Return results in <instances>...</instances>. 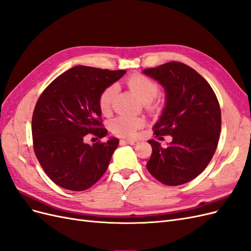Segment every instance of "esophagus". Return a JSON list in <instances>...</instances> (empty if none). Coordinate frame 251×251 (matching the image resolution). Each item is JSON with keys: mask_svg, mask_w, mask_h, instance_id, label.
Returning <instances> with one entry per match:
<instances>
[{"mask_svg": "<svg viewBox=\"0 0 251 251\" xmlns=\"http://www.w3.org/2000/svg\"><path fill=\"white\" fill-rule=\"evenodd\" d=\"M120 142H123V143H126V144H131V146H135V144H137V140H133V139H124V140H121Z\"/></svg>", "mask_w": 251, "mask_h": 251, "instance_id": "34e87169", "label": "esophagus"}]
</instances>
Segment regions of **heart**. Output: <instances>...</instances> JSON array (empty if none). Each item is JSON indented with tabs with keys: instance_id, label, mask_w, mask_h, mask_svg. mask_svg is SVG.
Returning a JSON list of instances; mask_svg holds the SVG:
<instances>
[{
	"instance_id": "obj_1",
	"label": "heart",
	"mask_w": 251,
	"mask_h": 251,
	"mask_svg": "<svg viewBox=\"0 0 251 251\" xmlns=\"http://www.w3.org/2000/svg\"><path fill=\"white\" fill-rule=\"evenodd\" d=\"M126 85L139 97L149 111H155L158 104L153 100L158 96L159 86L153 79L140 73L132 74L126 79ZM117 89L114 85L104 88L98 97V107L103 115L111 113ZM144 126V120L135 116H118L110 123L111 132L119 137L133 138L137 131Z\"/></svg>"
}]
</instances>
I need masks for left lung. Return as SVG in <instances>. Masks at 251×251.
<instances>
[{
    "instance_id": "8db88e82",
    "label": "left lung",
    "mask_w": 251,
    "mask_h": 251,
    "mask_svg": "<svg viewBox=\"0 0 251 251\" xmlns=\"http://www.w3.org/2000/svg\"><path fill=\"white\" fill-rule=\"evenodd\" d=\"M143 73L160 82L166 92L162 116L153 127L155 137H173L166 148L149 140L153 151L147 169L165 185L184 184L205 170L218 147L221 132L218 98L204 77L180 62L150 68Z\"/></svg>"
}]
</instances>
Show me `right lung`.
Here are the masks:
<instances>
[{
    "mask_svg": "<svg viewBox=\"0 0 251 251\" xmlns=\"http://www.w3.org/2000/svg\"><path fill=\"white\" fill-rule=\"evenodd\" d=\"M126 70L110 71L76 66L60 74L43 91L32 115L35 156L47 176L58 186L86 191L107 171L118 147L117 138L85 142L89 134L102 138L98 97Z\"/></svg>",
    "mask_w": 251,
    "mask_h": 251,
    "instance_id": "add662e5",
    "label": "right lung"
}]
</instances>
